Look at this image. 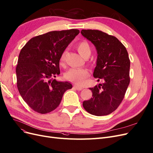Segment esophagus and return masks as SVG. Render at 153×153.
<instances>
[{
  "label": "esophagus",
  "instance_id": "obj_1",
  "mask_svg": "<svg viewBox=\"0 0 153 153\" xmlns=\"http://www.w3.org/2000/svg\"><path fill=\"white\" fill-rule=\"evenodd\" d=\"M74 88L75 89H76L77 90V91H81V90L83 89L82 87L79 86H76V85L74 86Z\"/></svg>",
  "mask_w": 153,
  "mask_h": 153
}]
</instances>
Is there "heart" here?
<instances>
[{
  "mask_svg": "<svg viewBox=\"0 0 153 153\" xmlns=\"http://www.w3.org/2000/svg\"><path fill=\"white\" fill-rule=\"evenodd\" d=\"M76 49L79 54L86 58L89 56L91 52V48L88 42L86 40L81 41L76 45ZM66 50L62 52L60 56V62L62 64L65 59ZM89 71L87 69L84 68H72L67 71L65 74V79L77 84H81L89 76Z\"/></svg>",
  "mask_w": 153,
  "mask_h": 153,
  "instance_id": "obj_1",
  "label": "heart"
}]
</instances>
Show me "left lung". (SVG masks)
Returning <instances> with one entry per match:
<instances>
[{
	"label": "left lung",
	"mask_w": 153,
	"mask_h": 153,
	"mask_svg": "<svg viewBox=\"0 0 153 153\" xmlns=\"http://www.w3.org/2000/svg\"><path fill=\"white\" fill-rule=\"evenodd\" d=\"M82 35L97 50L93 76L103 82L89 88L91 98L83 101L90 114L103 116L114 111L121 103L130 83V60L126 48L118 39L99 30H82Z\"/></svg>",
	"instance_id": "1"
}]
</instances>
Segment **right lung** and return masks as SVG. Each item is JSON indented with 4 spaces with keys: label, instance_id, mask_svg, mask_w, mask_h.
<instances>
[{
    "label": "right lung",
    "instance_id": "obj_1",
    "mask_svg": "<svg viewBox=\"0 0 153 153\" xmlns=\"http://www.w3.org/2000/svg\"><path fill=\"white\" fill-rule=\"evenodd\" d=\"M79 30L50 31L32 38L21 50L16 72L17 87L22 99L42 114L54 110L67 90V82L50 79L60 74V56Z\"/></svg>",
    "mask_w": 153,
    "mask_h": 153
}]
</instances>
